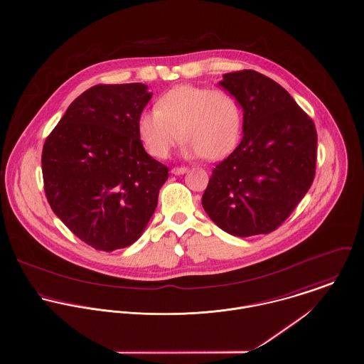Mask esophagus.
I'll list each match as a JSON object with an SVG mask.
<instances>
[{
    "mask_svg": "<svg viewBox=\"0 0 364 364\" xmlns=\"http://www.w3.org/2000/svg\"><path fill=\"white\" fill-rule=\"evenodd\" d=\"M186 171H188L186 166H175V168L171 169V173H173V175H182V173H185Z\"/></svg>",
    "mask_w": 364,
    "mask_h": 364,
    "instance_id": "obj_1",
    "label": "esophagus"
}]
</instances>
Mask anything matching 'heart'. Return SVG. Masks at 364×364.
<instances>
[{"instance_id": "heart-1", "label": "heart", "mask_w": 364, "mask_h": 364, "mask_svg": "<svg viewBox=\"0 0 364 364\" xmlns=\"http://www.w3.org/2000/svg\"><path fill=\"white\" fill-rule=\"evenodd\" d=\"M242 124V105L231 92L182 85L141 112L137 131L146 150L157 159H166L182 139L185 156L220 160L236 147Z\"/></svg>"}]
</instances>
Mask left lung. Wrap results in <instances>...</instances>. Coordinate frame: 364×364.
Segmentation results:
<instances>
[{
	"instance_id": "8db88e82",
	"label": "left lung",
	"mask_w": 364,
	"mask_h": 364,
	"mask_svg": "<svg viewBox=\"0 0 364 364\" xmlns=\"http://www.w3.org/2000/svg\"><path fill=\"white\" fill-rule=\"evenodd\" d=\"M220 86L243 108V137L213 169L203 208L233 236L269 233L292 214L313 183L314 122L281 85L256 70L225 73Z\"/></svg>"
}]
</instances>
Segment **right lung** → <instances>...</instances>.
Masks as SVG:
<instances>
[{
	"label": "right lung",
	"instance_id": "add662e5",
	"mask_svg": "<svg viewBox=\"0 0 364 364\" xmlns=\"http://www.w3.org/2000/svg\"><path fill=\"white\" fill-rule=\"evenodd\" d=\"M151 96L143 83L93 86L46 139V198L69 231L96 250L134 243L168 179V166L146 153L137 131Z\"/></svg>",
	"mask_w": 364,
	"mask_h": 364
}]
</instances>
